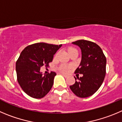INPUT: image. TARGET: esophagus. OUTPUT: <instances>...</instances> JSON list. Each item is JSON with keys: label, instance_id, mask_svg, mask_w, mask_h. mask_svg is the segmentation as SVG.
<instances>
[{"label": "esophagus", "instance_id": "obj_1", "mask_svg": "<svg viewBox=\"0 0 122 122\" xmlns=\"http://www.w3.org/2000/svg\"><path fill=\"white\" fill-rule=\"evenodd\" d=\"M61 75H62V76H64L65 77V78H67V77H68V76H67V75H65V74H61Z\"/></svg>", "mask_w": 122, "mask_h": 122}]
</instances>
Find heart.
<instances>
[{
    "mask_svg": "<svg viewBox=\"0 0 122 122\" xmlns=\"http://www.w3.org/2000/svg\"><path fill=\"white\" fill-rule=\"evenodd\" d=\"M76 51V50L75 49L70 48L69 49V53H71V52H73V51ZM58 54H59L58 53H56V54L55 55V57L57 58V56H58ZM70 67L67 66H65V65H62V66H61V67H60V70L61 72L68 73L69 71H70Z\"/></svg>",
    "mask_w": 122,
    "mask_h": 122,
    "instance_id": "1",
    "label": "heart"
}]
</instances>
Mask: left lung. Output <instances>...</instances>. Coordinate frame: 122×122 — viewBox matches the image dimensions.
Listing matches in <instances>:
<instances>
[{
  "instance_id": "left-lung-1",
  "label": "left lung",
  "mask_w": 122,
  "mask_h": 122,
  "mask_svg": "<svg viewBox=\"0 0 122 122\" xmlns=\"http://www.w3.org/2000/svg\"><path fill=\"white\" fill-rule=\"evenodd\" d=\"M73 44L81 49L82 60L75 73L82 74L70 88L76 96L82 98L89 97L98 90L104 80L107 60L102 49L95 43L88 40L76 41Z\"/></svg>"
}]
</instances>
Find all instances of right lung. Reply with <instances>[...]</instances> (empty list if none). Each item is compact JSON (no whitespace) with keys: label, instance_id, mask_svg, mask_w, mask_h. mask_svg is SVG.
I'll list each match as a JSON object with an SVG mask.
<instances>
[{"label":"right lung","instance_id":"obj_1","mask_svg":"<svg viewBox=\"0 0 122 122\" xmlns=\"http://www.w3.org/2000/svg\"><path fill=\"white\" fill-rule=\"evenodd\" d=\"M61 46L35 43L28 46L21 52L15 65L17 77L20 86L28 96L41 99L51 90L56 73L51 71L43 76L40 68L49 66Z\"/></svg>","mask_w":122,"mask_h":122}]
</instances>
